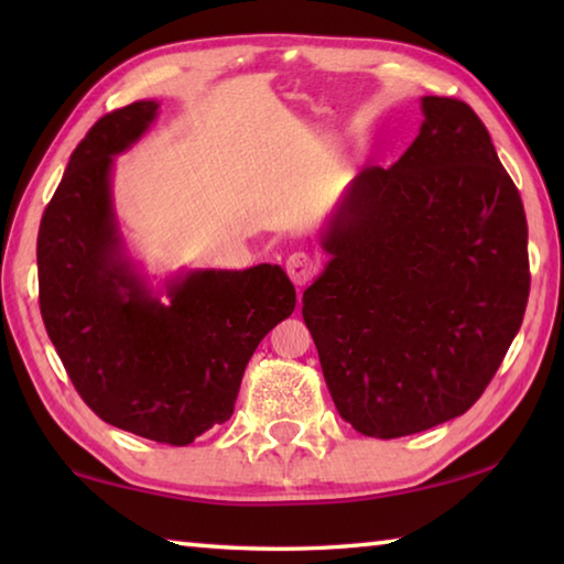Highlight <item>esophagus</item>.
Here are the masks:
<instances>
[{"instance_id": "1", "label": "esophagus", "mask_w": 564, "mask_h": 564, "mask_svg": "<svg viewBox=\"0 0 564 564\" xmlns=\"http://www.w3.org/2000/svg\"><path fill=\"white\" fill-rule=\"evenodd\" d=\"M285 271L295 285H305L318 271V261L308 251H295L285 259Z\"/></svg>"}]
</instances>
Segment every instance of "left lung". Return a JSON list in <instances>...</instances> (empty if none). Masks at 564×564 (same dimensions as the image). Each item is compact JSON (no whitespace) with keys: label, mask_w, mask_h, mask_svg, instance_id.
<instances>
[{"label":"left lung","mask_w":564,"mask_h":564,"mask_svg":"<svg viewBox=\"0 0 564 564\" xmlns=\"http://www.w3.org/2000/svg\"><path fill=\"white\" fill-rule=\"evenodd\" d=\"M390 169L343 191L303 321L343 420L403 437L463 415L500 368L530 295L522 198L465 101L423 97Z\"/></svg>","instance_id":"left-lung-1"}]
</instances>
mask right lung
<instances>
[{
	"instance_id": "right-lung-1",
	"label": "right lung",
	"mask_w": 564,
	"mask_h": 564,
	"mask_svg": "<svg viewBox=\"0 0 564 564\" xmlns=\"http://www.w3.org/2000/svg\"><path fill=\"white\" fill-rule=\"evenodd\" d=\"M156 111L154 99L111 111L74 149L36 238L40 308L76 393L104 423L188 445L234 415L248 360L293 313L295 289L271 263L181 271L159 291L139 271L111 171Z\"/></svg>"
}]
</instances>
